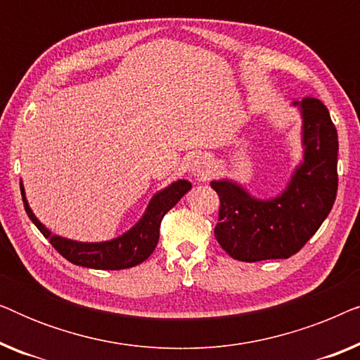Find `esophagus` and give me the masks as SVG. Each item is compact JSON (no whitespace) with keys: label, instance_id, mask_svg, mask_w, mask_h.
<instances>
[{"label":"esophagus","instance_id":"34e87169","mask_svg":"<svg viewBox=\"0 0 360 360\" xmlns=\"http://www.w3.org/2000/svg\"><path fill=\"white\" fill-rule=\"evenodd\" d=\"M190 172L196 180H206L211 174L210 160L203 155H196L190 164Z\"/></svg>","mask_w":360,"mask_h":360}]
</instances>
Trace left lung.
I'll list each match as a JSON object with an SVG mask.
<instances>
[{"label": "left lung", "instance_id": "8db88e82", "mask_svg": "<svg viewBox=\"0 0 360 360\" xmlns=\"http://www.w3.org/2000/svg\"><path fill=\"white\" fill-rule=\"evenodd\" d=\"M302 111L303 160L287 188L259 200L233 180L211 181L219 196L214 236L231 257L243 262L288 259L328 218L338 193V131L318 98L295 101Z\"/></svg>", "mask_w": 360, "mask_h": 360}]
</instances>
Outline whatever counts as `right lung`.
Instances as JSON below:
<instances>
[{"mask_svg": "<svg viewBox=\"0 0 360 360\" xmlns=\"http://www.w3.org/2000/svg\"><path fill=\"white\" fill-rule=\"evenodd\" d=\"M191 188V184L186 180H176L159 193L152 196L146 213L132 228L120 238L105 240V243H78L60 236L52 234L29 208L24 186L21 184V195L24 210L29 219L37 226V229L49 239L52 248L57 250L68 262L82 265L88 269L98 270H121L139 265L154 252L159 243V229L162 218L179 203L181 196Z\"/></svg>", "mask_w": 360, "mask_h": 360, "instance_id": "right-lung-1", "label": "right lung"}]
</instances>
